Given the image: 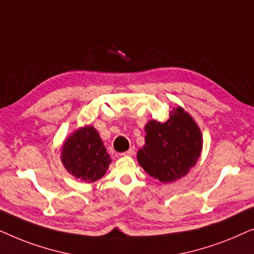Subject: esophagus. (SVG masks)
Returning a JSON list of instances; mask_svg holds the SVG:
<instances>
[{"instance_id":"esophagus-1","label":"esophagus","mask_w":254,"mask_h":254,"mask_svg":"<svg viewBox=\"0 0 254 254\" xmlns=\"http://www.w3.org/2000/svg\"><path fill=\"white\" fill-rule=\"evenodd\" d=\"M124 156H134L135 155V148L131 147L130 149H128L126 152H124Z\"/></svg>"}]
</instances>
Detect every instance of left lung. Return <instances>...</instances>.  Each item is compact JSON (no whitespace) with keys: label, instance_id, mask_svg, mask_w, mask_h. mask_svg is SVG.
Listing matches in <instances>:
<instances>
[{"label":"left lung","instance_id":"1","mask_svg":"<svg viewBox=\"0 0 254 254\" xmlns=\"http://www.w3.org/2000/svg\"><path fill=\"white\" fill-rule=\"evenodd\" d=\"M144 130L145 144L136 157L149 176L161 183H173L195 165L202 151V134L182 107L173 109L165 123L150 120Z\"/></svg>","mask_w":254,"mask_h":254}]
</instances>
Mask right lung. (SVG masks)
Here are the masks:
<instances>
[{
  "instance_id": "obj_1",
  "label": "right lung",
  "mask_w": 254,
  "mask_h": 254,
  "mask_svg": "<svg viewBox=\"0 0 254 254\" xmlns=\"http://www.w3.org/2000/svg\"><path fill=\"white\" fill-rule=\"evenodd\" d=\"M61 162L70 175L93 183L105 175L111 157L95 127L84 126L64 141Z\"/></svg>"
}]
</instances>
